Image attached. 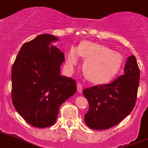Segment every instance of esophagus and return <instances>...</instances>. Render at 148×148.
<instances>
[{"mask_svg": "<svg viewBox=\"0 0 148 148\" xmlns=\"http://www.w3.org/2000/svg\"><path fill=\"white\" fill-rule=\"evenodd\" d=\"M82 89H83L82 84H81V83H79V84H77V90H78L79 93L82 91Z\"/></svg>", "mask_w": 148, "mask_h": 148, "instance_id": "esophagus-1", "label": "esophagus"}]
</instances>
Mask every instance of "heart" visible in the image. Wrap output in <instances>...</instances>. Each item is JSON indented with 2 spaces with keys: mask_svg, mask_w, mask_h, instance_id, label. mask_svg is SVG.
<instances>
[{
  "mask_svg": "<svg viewBox=\"0 0 148 148\" xmlns=\"http://www.w3.org/2000/svg\"><path fill=\"white\" fill-rule=\"evenodd\" d=\"M80 56L85 59L84 72L90 82L106 84L118 74L123 64V57L119 52L112 51L106 45L84 42L79 49H69L66 57V66L73 69L79 64Z\"/></svg>",
  "mask_w": 148,
  "mask_h": 148,
  "instance_id": "b5f03b06",
  "label": "heart"
}]
</instances>
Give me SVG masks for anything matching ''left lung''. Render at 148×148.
<instances>
[{
  "mask_svg": "<svg viewBox=\"0 0 148 148\" xmlns=\"http://www.w3.org/2000/svg\"><path fill=\"white\" fill-rule=\"evenodd\" d=\"M140 70L134 55L129 57L124 75L111 84L83 90L89 103L84 121L93 130H108L118 124L134 108L139 85Z\"/></svg>",
  "mask_w": 148,
  "mask_h": 148,
  "instance_id": "left-lung-1",
  "label": "left lung"
}]
</instances>
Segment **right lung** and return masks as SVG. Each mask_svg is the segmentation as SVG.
<instances>
[{
  "label": "right lung",
  "instance_id": "obj_1",
  "mask_svg": "<svg viewBox=\"0 0 148 148\" xmlns=\"http://www.w3.org/2000/svg\"><path fill=\"white\" fill-rule=\"evenodd\" d=\"M56 36L42 34L25 42L12 68V102L26 122L38 128L55 123L60 105L76 92L75 80L60 75L64 53Z\"/></svg>",
  "mask_w": 148,
  "mask_h": 148
}]
</instances>
